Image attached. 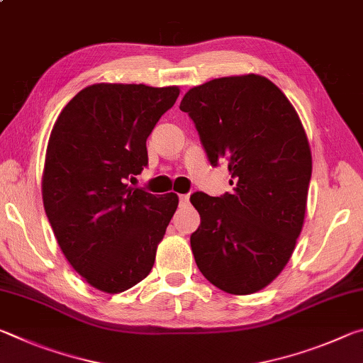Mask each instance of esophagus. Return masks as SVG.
<instances>
[{
	"label": "esophagus",
	"instance_id": "esophagus-1",
	"mask_svg": "<svg viewBox=\"0 0 363 363\" xmlns=\"http://www.w3.org/2000/svg\"><path fill=\"white\" fill-rule=\"evenodd\" d=\"M189 199H190L189 194H181L179 195V201H181V203H184V205L189 203Z\"/></svg>",
	"mask_w": 363,
	"mask_h": 363
}]
</instances>
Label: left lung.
Returning <instances> with one entry per match:
<instances>
[{
    "mask_svg": "<svg viewBox=\"0 0 363 363\" xmlns=\"http://www.w3.org/2000/svg\"><path fill=\"white\" fill-rule=\"evenodd\" d=\"M179 108L194 120L211 164L225 160L232 194L190 195L200 225L190 247L219 290L267 286L293 255L312 174L309 140L296 110L270 79L240 75L189 89Z\"/></svg>",
    "mask_w": 363,
    "mask_h": 363,
    "instance_id": "1",
    "label": "left lung"
}]
</instances>
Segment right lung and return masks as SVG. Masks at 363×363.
I'll use <instances>...</instances> for the list:
<instances>
[{"label": "right lung", "instance_id": "right-lung-1", "mask_svg": "<svg viewBox=\"0 0 363 363\" xmlns=\"http://www.w3.org/2000/svg\"><path fill=\"white\" fill-rule=\"evenodd\" d=\"M177 86L97 83L79 91L49 136L43 203L72 267L91 286L121 293L150 274L179 203L126 184L147 167V138Z\"/></svg>", "mask_w": 363, "mask_h": 363}]
</instances>
